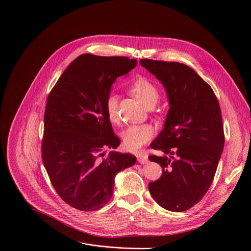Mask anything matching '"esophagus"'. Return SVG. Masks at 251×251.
<instances>
[{"mask_svg": "<svg viewBox=\"0 0 251 251\" xmlns=\"http://www.w3.org/2000/svg\"><path fill=\"white\" fill-rule=\"evenodd\" d=\"M137 157H138V161L140 162V163H143V164H145V163H148V161H149V158H148V155L147 154H139V155H137Z\"/></svg>", "mask_w": 251, "mask_h": 251, "instance_id": "1", "label": "esophagus"}]
</instances>
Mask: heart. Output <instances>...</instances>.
<instances>
[{"label":"heart","instance_id":"b5f03b06","mask_svg":"<svg viewBox=\"0 0 251 251\" xmlns=\"http://www.w3.org/2000/svg\"><path fill=\"white\" fill-rule=\"evenodd\" d=\"M130 93L146 107L152 108L158 99L159 91L154 83L147 77L140 76L136 78L130 86ZM105 109L108 119L112 123H116L119 119L118 115V98L114 94H110L105 101ZM154 130L149 124L133 125L123 132V143L127 150L135 151L147 144L153 136Z\"/></svg>","mask_w":251,"mask_h":251}]
</instances>
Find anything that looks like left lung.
Returning <instances> with one entry per match:
<instances>
[{"label":"left lung","instance_id":"8db88e82","mask_svg":"<svg viewBox=\"0 0 251 251\" xmlns=\"http://www.w3.org/2000/svg\"><path fill=\"white\" fill-rule=\"evenodd\" d=\"M140 63L162 83L170 102L163 129L151 144L162 155L149 156L160 164L162 176L149 183V190L163 209L183 212L209 190L224 150L219 101L208 83L184 64Z\"/></svg>","mask_w":251,"mask_h":251}]
</instances>
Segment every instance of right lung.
Here are the masks:
<instances>
[{
  "label": "right lung",
  "mask_w": 251,
  "mask_h": 251,
  "mask_svg": "<svg viewBox=\"0 0 251 251\" xmlns=\"http://www.w3.org/2000/svg\"><path fill=\"white\" fill-rule=\"evenodd\" d=\"M137 65L128 57L81 54L50 92L44 114L42 160L59 196L79 211H96L111 198L115 176L136 156L111 151L120 140L107 117L112 83Z\"/></svg>",
  "instance_id": "obj_1"
}]
</instances>
